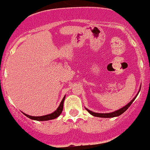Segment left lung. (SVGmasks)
<instances>
[{"mask_svg": "<svg viewBox=\"0 0 150 150\" xmlns=\"http://www.w3.org/2000/svg\"><path fill=\"white\" fill-rule=\"evenodd\" d=\"M140 88L141 87L139 88V90L138 93H137V95H136V96H135L134 98H132V100L130 101L129 103H128L127 105H126L125 106H123L122 108H121V109H119V110H116L115 111V112H109V113H97V112H92V111L89 110V109H86V110L88 112L91 114L92 115H93V116H96V117H101V118H112V117H116V116H119L120 115H122V113L125 112L126 110L128 109V108L131 105V104H132V103H133V101L136 99V96H138L139 92V91H140Z\"/></svg>", "mask_w": 150, "mask_h": 150, "instance_id": "8db88e82", "label": "left lung"}]
</instances>
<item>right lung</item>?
Instances as JSON below:
<instances>
[{"mask_svg":"<svg viewBox=\"0 0 150 150\" xmlns=\"http://www.w3.org/2000/svg\"><path fill=\"white\" fill-rule=\"evenodd\" d=\"M64 98H65V96H64V98H63V99L62 100V102H61L59 106L58 107V109H56L54 112L51 113V114L42 115V116H31V115H27L25 113H24V115H26L27 117L29 118V119H32V120H36V121H47V120H51V119H56V118L58 117V116L61 115V113L62 112L63 104H64Z\"/></svg>","mask_w":150,"mask_h":150,"instance_id":"right-lung-1","label":"right lung"}]
</instances>
